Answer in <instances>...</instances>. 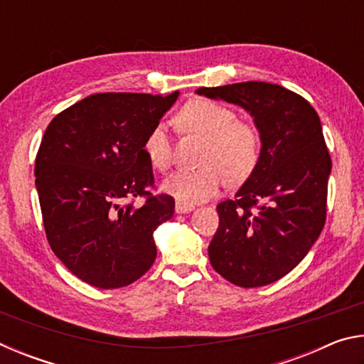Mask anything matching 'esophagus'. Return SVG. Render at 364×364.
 Wrapping results in <instances>:
<instances>
[{
  "instance_id": "obj_1",
  "label": "esophagus",
  "mask_w": 364,
  "mask_h": 364,
  "mask_svg": "<svg viewBox=\"0 0 364 364\" xmlns=\"http://www.w3.org/2000/svg\"><path fill=\"white\" fill-rule=\"evenodd\" d=\"M194 210V205H188V204H183V202H178L175 204V212L176 213H189Z\"/></svg>"
}]
</instances>
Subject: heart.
<instances>
[{
  "label": "heart",
  "instance_id": "heart-1",
  "mask_svg": "<svg viewBox=\"0 0 364 364\" xmlns=\"http://www.w3.org/2000/svg\"><path fill=\"white\" fill-rule=\"evenodd\" d=\"M178 127L207 141L200 157L202 168L181 170L164 181L162 189L183 204H197L217 196L226 181L241 184L254 173L260 160V134L236 112L212 100H193L176 115ZM144 152L154 168L167 171L173 147L167 128L156 125L147 133Z\"/></svg>",
  "mask_w": 364,
  "mask_h": 364
}]
</instances>
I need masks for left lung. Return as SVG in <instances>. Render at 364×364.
<instances>
[{
	"mask_svg": "<svg viewBox=\"0 0 364 364\" xmlns=\"http://www.w3.org/2000/svg\"><path fill=\"white\" fill-rule=\"evenodd\" d=\"M254 117L260 160L234 199L220 202L208 245L213 269L239 287L281 279L304 260L323 231L332 162L310 102L267 82L199 88Z\"/></svg>",
	"mask_w": 364,
	"mask_h": 364,
	"instance_id": "8db88e82",
	"label": "left lung"
}]
</instances>
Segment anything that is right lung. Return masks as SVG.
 Listing matches in <instances>:
<instances>
[{"label": "right lung", "instance_id": "1", "mask_svg": "<svg viewBox=\"0 0 364 364\" xmlns=\"http://www.w3.org/2000/svg\"><path fill=\"white\" fill-rule=\"evenodd\" d=\"M178 95H91L46 128L35 162L46 237L59 260L91 286H128L156 260L154 231L173 217L175 200L149 193L154 173L144 141ZM133 196L146 202L122 204Z\"/></svg>", "mask_w": 364, "mask_h": 364}]
</instances>
